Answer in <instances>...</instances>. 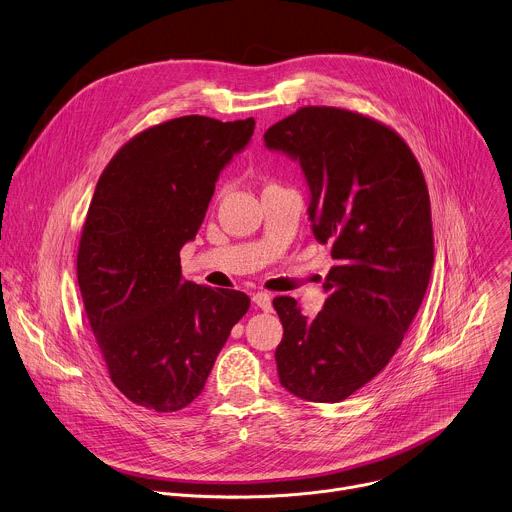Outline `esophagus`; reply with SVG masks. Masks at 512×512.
I'll use <instances>...</instances> for the list:
<instances>
[{"label": "esophagus", "mask_w": 512, "mask_h": 512, "mask_svg": "<svg viewBox=\"0 0 512 512\" xmlns=\"http://www.w3.org/2000/svg\"><path fill=\"white\" fill-rule=\"evenodd\" d=\"M253 303L263 309V311H271V295L265 293V291H259L253 295Z\"/></svg>", "instance_id": "obj_1"}]
</instances>
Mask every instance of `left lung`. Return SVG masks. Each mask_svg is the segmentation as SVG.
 I'll return each instance as SVG.
<instances>
[{
    "label": "left lung",
    "instance_id": "1",
    "mask_svg": "<svg viewBox=\"0 0 512 512\" xmlns=\"http://www.w3.org/2000/svg\"><path fill=\"white\" fill-rule=\"evenodd\" d=\"M263 138L301 164L313 235L335 259L315 317L293 297L273 299L279 382L301 400L335 404L388 366L420 309L434 265L426 181L392 128L352 110L305 106Z\"/></svg>",
    "mask_w": 512,
    "mask_h": 512
}]
</instances>
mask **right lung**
Segmentation results:
<instances>
[{
	"instance_id": "add662e5",
	"label": "right lung",
	"mask_w": 512,
	"mask_h": 512,
	"mask_svg": "<svg viewBox=\"0 0 512 512\" xmlns=\"http://www.w3.org/2000/svg\"><path fill=\"white\" fill-rule=\"evenodd\" d=\"M255 120L181 116L128 140L98 179L78 247V285L114 386L177 412L205 388L249 297L183 279L215 183Z\"/></svg>"
}]
</instances>
